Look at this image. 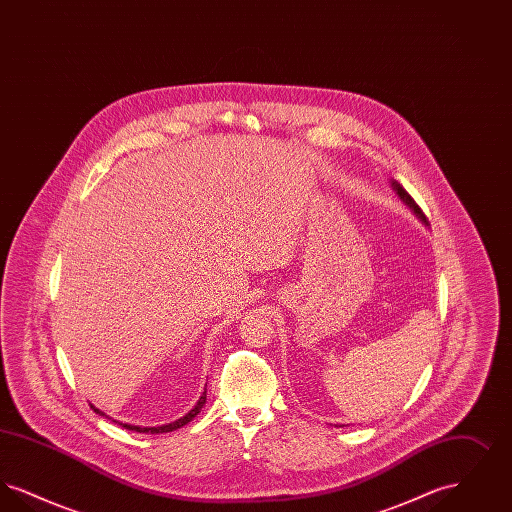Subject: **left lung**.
<instances>
[{"label": "left lung", "instance_id": "obj_1", "mask_svg": "<svg viewBox=\"0 0 512 512\" xmlns=\"http://www.w3.org/2000/svg\"><path fill=\"white\" fill-rule=\"evenodd\" d=\"M391 188L395 190V194L399 195V199L413 211L414 215L418 217V219L422 220L426 226H428V220H426V217H424V213H422V209L414 203L413 197L411 195L407 194V190L399 184V182H395V180H391Z\"/></svg>", "mask_w": 512, "mask_h": 512}]
</instances>
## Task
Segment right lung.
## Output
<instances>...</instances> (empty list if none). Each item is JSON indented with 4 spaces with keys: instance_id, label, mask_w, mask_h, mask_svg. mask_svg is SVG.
<instances>
[{
    "instance_id": "add662e5",
    "label": "right lung",
    "mask_w": 512,
    "mask_h": 512,
    "mask_svg": "<svg viewBox=\"0 0 512 512\" xmlns=\"http://www.w3.org/2000/svg\"><path fill=\"white\" fill-rule=\"evenodd\" d=\"M205 401H207V391H203L201 393V397H199V401L195 403L194 409L190 411V413L184 414L182 418H178V420H174L171 424H163V426H151V428H142V426H134V424H122L119 420H113V422H119L122 428H126V430H132V432H140V434H167V432H174V430H178V428H182V426H186L188 422H192L197 413H201V409H203V405H205ZM99 416H107V414L103 413V411H99L96 409L94 405H90Z\"/></svg>"
}]
</instances>
